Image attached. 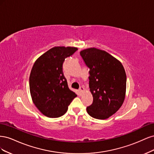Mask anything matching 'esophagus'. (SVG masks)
<instances>
[{"mask_svg": "<svg viewBox=\"0 0 154 154\" xmlns=\"http://www.w3.org/2000/svg\"><path fill=\"white\" fill-rule=\"evenodd\" d=\"M84 91H85V88H84V87H82V86L80 87V88H79V91H80V93H83V92H84Z\"/></svg>", "mask_w": 154, "mask_h": 154, "instance_id": "34e87169", "label": "esophagus"}]
</instances>
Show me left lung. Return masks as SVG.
Returning <instances> with one entry per match:
<instances>
[{"label": "left lung", "mask_w": 154, "mask_h": 154, "mask_svg": "<svg viewBox=\"0 0 154 154\" xmlns=\"http://www.w3.org/2000/svg\"><path fill=\"white\" fill-rule=\"evenodd\" d=\"M90 69L89 88L92 104L87 112L97 119L109 118L122 106L126 95L127 76L122 63L105 51L90 48L80 51Z\"/></svg>", "instance_id": "left-lung-1"}]
</instances>
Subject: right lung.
I'll list each match as a JSON object with an SVG mask.
<instances>
[{
  "instance_id": "1",
  "label": "right lung",
  "mask_w": 154,
  "mask_h": 154,
  "mask_svg": "<svg viewBox=\"0 0 154 154\" xmlns=\"http://www.w3.org/2000/svg\"><path fill=\"white\" fill-rule=\"evenodd\" d=\"M77 49L75 47H54L37 58L32 67L29 76L32 101L48 118H58L66 114L68 106L77 96L69 89L62 70L65 58Z\"/></svg>"
}]
</instances>
